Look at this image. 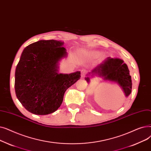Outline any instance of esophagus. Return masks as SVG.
Instances as JSON below:
<instances>
[{
	"instance_id": "esophagus-1",
	"label": "esophagus",
	"mask_w": 151,
	"mask_h": 151,
	"mask_svg": "<svg viewBox=\"0 0 151 151\" xmlns=\"http://www.w3.org/2000/svg\"><path fill=\"white\" fill-rule=\"evenodd\" d=\"M86 74H87V71H86L85 70H82L81 71V77H84Z\"/></svg>"
}]
</instances>
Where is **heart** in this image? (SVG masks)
Returning a JSON list of instances; mask_svg holds the SVG:
<instances>
[{
    "instance_id": "b5f03b06",
    "label": "heart",
    "mask_w": 151,
    "mask_h": 151,
    "mask_svg": "<svg viewBox=\"0 0 151 151\" xmlns=\"http://www.w3.org/2000/svg\"><path fill=\"white\" fill-rule=\"evenodd\" d=\"M96 53L94 52H83V55L85 56H94L96 55Z\"/></svg>"
}]
</instances>
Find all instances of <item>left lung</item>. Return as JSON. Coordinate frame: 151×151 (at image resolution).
I'll list each match as a JSON object with an SVG mask.
<instances>
[{"label": "left lung", "instance_id": "left-lung-1", "mask_svg": "<svg viewBox=\"0 0 151 151\" xmlns=\"http://www.w3.org/2000/svg\"><path fill=\"white\" fill-rule=\"evenodd\" d=\"M96 77L101 78L103 82L119 85L127 98L132 93V82L130 71L122 60L107 57L87 74L85 80L90 83L91 78Z\"/></svg>", "mask_w": 151, "mask_h": 151}]
</instances>
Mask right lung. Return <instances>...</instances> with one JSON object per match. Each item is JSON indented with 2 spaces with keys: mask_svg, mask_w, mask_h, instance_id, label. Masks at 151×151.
Masks as SVG:
<instances>
[{
  "mask_svg": "<svg viewBox=\"0 0 151 151\" xmlns=\"http://www.w3.org/2000/svg\"><path fill=\"white\" fill-rule=\"evenodd\" d=\"M64 42L41 40L27 46L15 70V89L24 108L36 115L54 112L64 93L81 78V72L59 73V64L68 56Z\"/></svg>",
  "mask_w": 151,
  "mask_h": 151,
  "instance_id": "add662e5",
  "label": "right lung"
}]
</instances>
